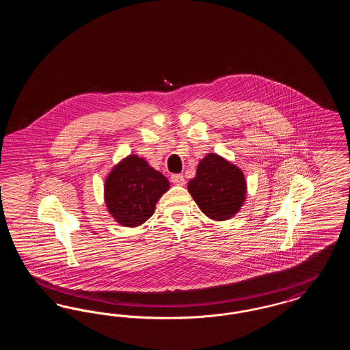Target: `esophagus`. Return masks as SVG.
<instances>
[{
    "label": "esophagus",
    "mask_w": 350,
    "mask_h": 350,
    "mask_svg": "<svg viewBox=\"0 0 350 350\" xmlns=\"http://www.w3.org/2000/svg\"><path fill=\"white\" fill-rule=\"evenodd\" d=\"M170 181L174 185H185V178H183V174H172Z\"/></svg>",
    "instance_id": "34e87169"
}]
</instances>
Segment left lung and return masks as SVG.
Masks as SVG:
<instances>
[{
  "label": "left lung",
  "mask_w": 350,
  "mask_h": 350,
  "mask_svg": "<svg viewBox=\"0 0 350 350\" xmlns=\"http://www.w3.org/2000/svg\"><path fill=\"white\" fill-rule=\"evenodd\" d=\"M187 189L202 213L214 220H227L240 210L247 183L239 167L217 153H210L200 160Z\"/></svg>",
  "instance_id": "obj_1"
}]
</instances>
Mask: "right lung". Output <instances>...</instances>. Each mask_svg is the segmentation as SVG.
Here are the masks:
<instances>
[{"label":"right lung","instance_id":"right-lung-1","mask_svg":"<svg viewBox=\"0 0 350 350\" xmlns=\"http://www.w3.org/2000/svg\"><path fill=\"white\" fill-rule=\"evenodd\" d=\"M167 189L169 183L160 172L131 154L109 174L105 200L110 214L122 226L137 227L152 217L156 202Z\"/></svg>","mask_w":350,"mask_h":350}]
</instances>
